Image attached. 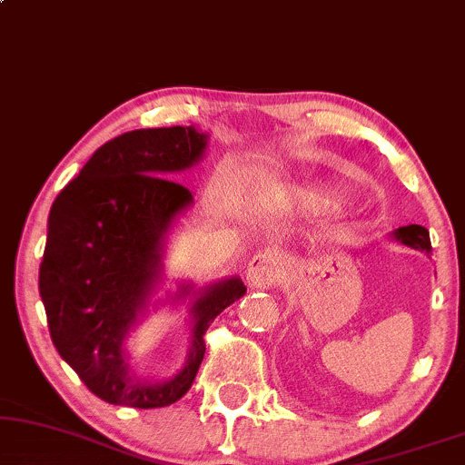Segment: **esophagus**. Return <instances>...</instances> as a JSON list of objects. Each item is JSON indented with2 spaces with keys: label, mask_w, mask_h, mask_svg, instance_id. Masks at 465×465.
Masks as SVG:
<instances>
[{
  "label": "esophagus",
  "mask_w": 465,
  "mask_h": 465,
  "mask_svg": "<svg viewBox=\"0 0 465 465\" xmlns=\"http://www.w3.org/2000/svg\"><path fill=\"white\" fill-rule=\"evenodd\" d=\"M282 276V259L278 252L262 251L251 259L249 270H246V281L252 287H272L281 281Z\"/></svg>",
  "instance_id": "1"
}]
</instances>
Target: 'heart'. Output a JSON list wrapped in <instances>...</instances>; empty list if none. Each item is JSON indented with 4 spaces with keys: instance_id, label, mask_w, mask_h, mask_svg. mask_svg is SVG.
Instances as JSON below:
<instances>
[{
    "instance_id": "heart-1",
    "label": "heart",
    "mask_w": 465,
    "mask_h": 465,
    "mask_svg": "<svg viewBox=\"0 0 465 465\" xmlns=\"http://www.w3.org/2000/svg\"><path fill=\"white\" fill-rule=\"evenodd\" d=\"M306 202H308V206L323 210V208L333 206V202H336V200H333V195L327 193V191H312V193H308Z\"/></svg>"
}]
</instances>
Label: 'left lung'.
Segmentation results:
<instances>
[{"label":"left lung","mask_w":465,"mask_h":465,"mask_svg":"<svg viewBox=\"0 0 465 465\" xmlns=\"http://www.w3.org/2000/svg\"><path fill=\"white\" fill-rule=\"evenodd\" d=\"M395 238H398L401 244L411 246L414 251H425V252L431 251L430 232L420 225H406V227L395 229Z\"/></svg>","instance_id":"1"}]
</instances>
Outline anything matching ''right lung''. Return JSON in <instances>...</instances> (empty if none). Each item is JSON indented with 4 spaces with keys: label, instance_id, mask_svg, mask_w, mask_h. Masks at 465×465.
<instances>
[{
    "label": "right lung",
    "instance_id": "add662e5",
    "mask_svg": "<svg viewBox=\"0 0 465 465\" xmlns=\"http://www.w3.org/2000/svg\"><path fill=\"white\" fill-rule=\"evenodd\" d=\"M203 148L206 134L195 127L127 132L99 146L53 202L40 263L48 331L80 381L108 404L161 408L181 400L206 352L203 333L246 293L240 278H229L197 297L189 361L174 379L151 385L129 372L123 338L159 274L165 232L193 202L165 176L191 168Z\"/></svg>",
    "mask_w": 465,
    "mask_h": 465
}]
</instances>
